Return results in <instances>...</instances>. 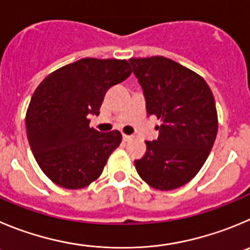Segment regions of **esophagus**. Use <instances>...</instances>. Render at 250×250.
<instances>
[{
	"label": "esophagus",
	"mask_w": 250,
	"mask_h": 250,
	"mask_svg": "<svg viewBox=\"0 0 250 250\" xmlns=\"http://www.w3.org/2000/svg\"><path fill=\"white\" fill-rule=\"evenodd\" d=\"M133 139V136H128V134H123V141L125 142H129Z\"/></svg>",
	"instance_id": "34e87169"
}]
</instances>
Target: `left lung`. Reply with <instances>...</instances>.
Wrapping results in <instances>:
<instances>
[{"label":"left lung","mask_w":250,"mask_h":250,"mask_svg":"<svg viewBox=\"0 0 250 250\" xmlns=\"http://www.w3.org/2000/svg\"><path fill=\"white\" fill-rule=\"evenodd\" d=\"M146 112L160 121L157 141L146 142L137 172L151 188L174 190L192 180L206 162L218 129L213 95L202 76L165 57L132 58Z\"/></svg>","instance_id":"obj_1"}]
</instances>
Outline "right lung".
Here are the masks:
<instances>
[{
    "label": "right lung",
    "mask_w": 250,
    "mask_h": 250,
    "mask_svg": "<svg viewBox=\"0 0 250 250\" xmlns=\"http://www.w3.org/2000/svg\"><path fill=\"white\" fill-rule=\"evenodd\" d=\"M132 72L127 60L83 58L49 74L25 114L28 142L42 171L62 188L78 190L97 180L122 142L118 130L90 127L108 88Z\"/></svg>",
    "instance_id": "right-lung-1"
}]
</instances>
